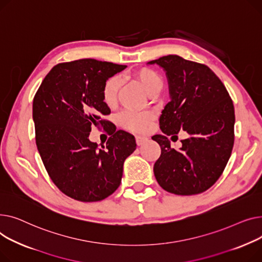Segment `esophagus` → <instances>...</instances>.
<instances>
[{
    "label": "esophagus",
    "instance_id": "obj_1",
    "mask_svg": "<svg viewBox=\"0 0 262 262\" xmlns=\"http://www.w3.org/2000/svg\"><path fill=\"white\" fill-rule=\"evenodd\" d=\"M135 140H136V144H137L138 146H141V145H143L145 142L148 141V137H147V136H143V135H136V136H135Z\"/></svg>",
    "mask_w": 262,
    "mask_h": 262
}]
</instances>
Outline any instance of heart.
<instances>
[{"label": "heart", "instance_id": "1", "mask_svg": "<svg viewBox=\"0 0 262 262\" xmlns=\"http://www.w3.org/2000/svg\"><path fill=\"white\" fill-rule=\"evenodd\" d=\"M135 76L149 95L153 91L162 86V80L160 76L150 69H143L138 71ZM120 84L121 80L119 76H112L104 82L102 88V99L106 105H115ZM155 118L156 114L151 111L126 110L119 114L118 121L122 128L129 131L146 132L151 127L152 121L155 120Z\"/></svg>", "mask_w": 262, "mask_h": 262}]
</instances>
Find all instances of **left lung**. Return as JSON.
<instances>
[{
    "label": "left lung",
    "mask_w": 262,
    "mask_h": 262,
    "mask_svg": "<svg viewBox=\"0 0 262 262\" xmlns=\"http://www.w3.org/2000/svg\"><path fill=\"white\" fill-rule=\"evenodd\" d=\"M166 72L169 101L160 116L163 134L153 171L160 186L179 195L201 193L222 174L234 147L235 110L222 81L208 67L168 55L149 61ZM181 129L189 137L172 149L167 135Z\"/></svg>",
    "instance_id": "left-lung-1"
}]
</instances>
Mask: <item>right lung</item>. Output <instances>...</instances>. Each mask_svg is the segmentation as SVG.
Wrapping results in <instances>:
<instances>
[{
  "instance_id": "obj_1",
  "label": "right lung",
  "mask_w": 262,
  "mask_h": 262,
  "mask_svg": "<svg viewBox=\"0 0 262 262\" xmlns=\"http://www.w3.org/2000/svg\"><path fill=\"white\" fill-rule=\"evenodd\" d=\"M126 66L80 59L55 66L33 101L36 144L55 185L81 202L101 201L120 185L125 160L136 149L132 134L102 119L104 82ZM93 126L112 136L99 148L89 141Z\"/></svg>"
}]
</instances>
